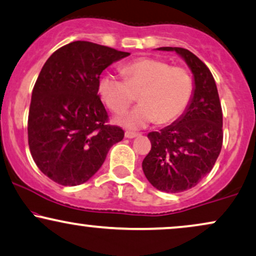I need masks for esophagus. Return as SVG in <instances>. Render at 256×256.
<instances>
[{
	"label": "esophagus",
	"instance_id": "1",
	"mask_svg": "<svg viewBox=\"0 0 256 256\" xmlns=\"http://www.w3.org/2000/svg\"><path fill=\"white\" fill-rule=\"evenodd\" d=\"M140 136V134H136V132H132V131H126L125 132V137L126 138H134Z\"/></svg>",
	"mask_w": 256,
	"mask_h": 256
}]
</instances>
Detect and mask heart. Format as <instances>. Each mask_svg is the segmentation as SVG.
Segmentation results:
<instances>
[{"instance_id":"heart-1","label":"heart","mask_w":256,"mask_h":256,"mask_svg":"<svg viewBox=\"0 0 256 256\" xmlns=\"http://www.w3.org/2000/svg\"><path fill=\"white\" fill-rule=\"evenodd\" d=\"M124 78L106 75L98 84L101 98L114 113H122L140 100L120 122L128 128H142L152 122L168 124L184 114L194 94L190 70L170 66L160 58H140L120 69Z\"/></svg>"}]
</instances>
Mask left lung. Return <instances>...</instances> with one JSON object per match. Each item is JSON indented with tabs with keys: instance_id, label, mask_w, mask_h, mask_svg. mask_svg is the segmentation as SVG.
Instances as JSON below:
<instances>
[{
	"instance_id": "1",
	"label": "left lung",
	"mask_w": 256,
	"mask_h": 256,
	"mask_svg": "<svg viewBox=\"0 0 256 256\" xmlns=\"http://www.w3.org/2000/svg\"><path fill=\"white\" fill-rule=\"evenodd\" d=\"M175 51L194 76V94L186 112L174 124L148 134L152 150L142 167L149 182L167 193L187 190L214 168L223 144V112L214 76L204 62L182 48Z\"/></svg>"
}]
</instances>
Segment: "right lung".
Listing matches in <instances>:
<instances>
[{"instance_id": "obj_1", "label": "right lung", "mask_w": 256, "mask_h": 256, "mask_svg": "<svg viewBox=\"0 0 256 256\" xmlns=\"http://www.w3.org/2000/svg\"><path fill=\"white\" fill-rule=\"evenodd\" d=\"M78 40L58 48L42 66L32 92L28 146L36 167L62 186L88 181L124 130L108 125L98 96L101 72L128 56Z\"/></svg>"}]
</instances>
